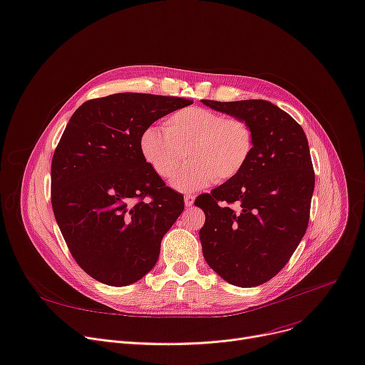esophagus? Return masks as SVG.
<instances>
[{
	"label": "esophagus",
	"instance_id": "esophagus-1",
	"mask_svg": "<svg viewBox=\"0 0 365 365\" xmlns=\"http://www.w3.org/2000/svg\"><path fill=\"white\" fill-rule=\"evenodd\" d=\"M193 202H195V195H192V193H186V195H185V205L192 207Z\"/></svg>",
	"mask_w": 365,
	"mask_h": 365
}]
</instances>
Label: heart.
I'll return each instance as SVG.
<instances>
[{
	"instance_id": "1",
	"label": "heart",
	"mask_w": 365,
	"mask_h": 365,
	"mask_svg": "<svg viewBox=\"0 0 365 365\" xmlns=\"http://www.w3.org/2000/svg\"><path fill=\"white\" fill-rule=\"evenodd\" d=\"M139 150L163 179H172L178 173L187 151L190 164L172 180V186L180 192H193L236 178L252 155L254 133L245 120L189 107L170 115L164 129H145Z\"/></svg>"
}]
</instances>
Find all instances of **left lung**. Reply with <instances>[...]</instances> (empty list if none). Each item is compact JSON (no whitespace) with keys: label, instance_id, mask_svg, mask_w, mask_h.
<instances>
[{"label":"left lung","instance_id":"8db88e82","mask_svg":"<svg viewBox=\"0 0 365 365\" xmlns=\"http://www.w3.org/2000/svg\"><path fill=\"white\" fill-rule=\"evenodd\" d=\"M245 120L254 133L252 155L242 172L202 193V254L227 283L254 287L273 279L305 235L314 192L308 140L295 118L264 100H202Z\"/></svg>","mask_w":365,"mask_h":365}]
</instances>
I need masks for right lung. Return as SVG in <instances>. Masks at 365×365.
I'll return each mask as SVG.
<instances>
[{"instance_id":"1","label":"right lung","mask_w":365,"mask_h":365,"mask_svg":"<svg viewBox=\"0 0 365 365\" xmlns=\"http://www.w3.org/2000/svg\"><path fill=\"white\" fill-rule=\"evenodd\" d=\"M189 104L123 92L86 101L70 117L51 163V202L73 258L95 280L128 286L155 265L185 202L143 160L139 138Z\"/></svg>"}]
</instances>
